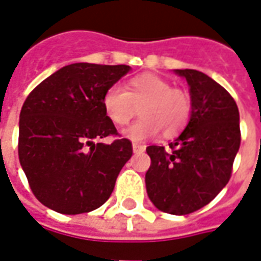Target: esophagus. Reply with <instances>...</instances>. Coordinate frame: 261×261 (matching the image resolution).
<instances>
[{"mask_svg":"<svg viewBox=\"0 0 261 261\" xmlns=\"http://www.w3.org/2000/svg\"><path fill=\"white\" fill-rule=\"evenodd\" d=\"M144 149H146V147H144L143 144L133 143V151H135V153H143Z\"/></svg>","mask_w":261,"mask_h":261,"instance_id":"1","label":"esophagus"}]
</instances>
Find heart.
<instances>
[{
  "mask_svg": "<svg viewBox=\"0 0 261 261\" xmlns=\"http://www.w3.org/2000/svg\"><path fill=\"white\" fill-rule=\"evenodd\" d=\"M101 102L108 119L119 128L128 125L140 107L143 118L123 132L135 142L159 132L164 138H174L188 125L192 114L189 93L154 73L133 76L125 83V90L112 85L102 94Z\"/></svg>",
  "mask_w": 261,
  "mask_h": 261,
  "instance_id": "1",
  "label": "heart"
}]
</instances>
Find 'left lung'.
Wrapping results in <instances>:
<instances>
[{
    "mask_svg": "<svg viewBox=\"0 0 261 261\" xmlns=\"http://www.w3.org/2000/svg\"><path fill=\"white\" fill-rule=\"evenodd\" d=\"M191 86V121L179 138L149 146L146 189L159 210L185 216L216 197L232 175L241 146L239 111L221 85L195 69H176Z\"/></svg>",
    "mask_w": 261,
    "mask_h": 261,
    "instance_id": "obj_1",
    "label": "left lung"
}]
</instances>
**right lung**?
I'll return each mask as SVG.
<instances>
[{"instance_id":"add662e5","label":"right lung","mask_w":261,"mask_h":261,"mask_svg":"<svg viewBox=\"0 0 261 261\" xmlns=\"http://www.w3.org/2000/svg\"><path fill=\"white\" fill-rule=\"evenodd\" d=\"M128 65L77 62L30 91L19 119L18 154L36 199L61 214L102 206L133 154L102 108V94ZM114 136L111 145L94 140Z\"/></svg>"}]
</instances>
